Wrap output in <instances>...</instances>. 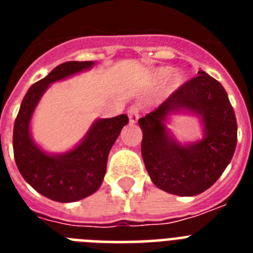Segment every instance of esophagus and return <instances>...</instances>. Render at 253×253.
<instances>
[{
  "label": "esophagus",
  "mask_w": 253,
  "mask_h": 253,
  "mask_svg": "<svg viewBox=\"0 0 253 253\" xmlns=\"http://www.w3.org/2000/svg\"><path fill=\"white\" fill-rule=\"evenodd\" d=\"M127 114H128V121H130V125H135V123L138 122V119H139L138 105H132V106L128 109V111H127Z\"/></svg>",
  "instance_id": "esophagus-1"
}]
</instances>
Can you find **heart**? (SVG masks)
I'll use <instances>...</instances> for the list:
<instances>
[{"instance_id":"1","label":"heart","mask_w":253,"mask_h":253,"mask_svg":"<svg viewBox=\"0 0 253 253\" xmlns=\"http://www.w3.org/2000/svg\"><path fill=\"white\" fill-rule=\"evenodd\" d=\"M170 74V69L169 68H160L156 71V76L159 77V79H167L169 75ZM169 84L172 85V86H178V85L181 84V76L178 75L177 72H173L170 77H169Z\"/></svg>"}]
</instances>
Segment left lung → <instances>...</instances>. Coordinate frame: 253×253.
I'll list each match as a JSON object with an SVG mask.
<instances>
[{
    "label": "left lung",
    "mask_w": 253,
    "mask_h": 253,
    "mask_svg": "<svg viewBox=\"0 0 253 253\" xmlns=\"http://www.w3.org/2000/svg\"><path fill=\"white\" fill-rule=\"evenodd\" d=\"M196 115L203 138L181 145L168 128L174 114ZM142 156L151 180L174 196L192 197L214 185L231 162L238 125L228 95L219 81L204 71L169 95L155 111L139 119Z\"/></svg>",
    "instance_id": "obj_1"
}]
</instances>
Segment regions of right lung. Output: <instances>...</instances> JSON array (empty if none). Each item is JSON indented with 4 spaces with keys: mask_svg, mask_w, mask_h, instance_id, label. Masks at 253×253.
Here are the masks:
<instances>
[{
    "mask_svg": "<svg viewBox=\"0 0 253 253\" xmlns=\"http://www.w3.org/2000/svg\"><path fill=\"white\" fill-rule=\"evenodd\" d=\"M94 61H67L30 87L14 123L13 150L18 170L42 196L56 202H76L97 192L106 173L111 147L128 123L126 114L93 122L76 147L61 154H48L34 142L31 118L38 103L56 81L90 69Z\"/></svg>",
    "mask_w": 253,
    "mask_h": 253,
    "instance_id": "right-lung-1",
    "label": "right lung"
}]
</instances>
